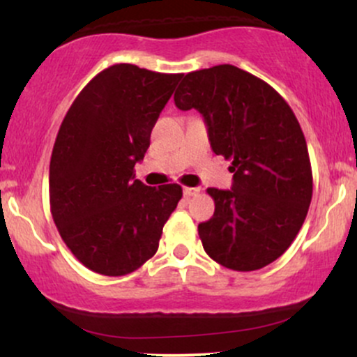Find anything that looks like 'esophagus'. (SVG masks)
I'll return each instance as SVG.
<instances>
[{
	"mask_svg": "<svg viewBox=\"0 0 357 357\" xmlns=\"http://www.w3.org/2000/svg\"><path fill=\"white\" fill-rule=\"evenodd\" d=\"M183 192H184V196H186V198H191V196H196L199 192V188H191V186H186L183 190Z\"/></svg>",
	"mask_w": 357,
	"mask_h": 357,
	"instance_id": "1",
	"label": "esophagus"
}]
</instances>
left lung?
Listing matches in <instances>:
<instances>
[{
	"label": "left lung",
	"mask_w": 357,
	"mask_h": 357,
	"mask_svg": "<svg viewBox=\"0 0 357 357\" xmlns=\"http://www.w3.org/2000/svg\"><path fill=\"white\" fill-rule=\"evenodd\" d=\"M174 104L203 114L211 149L235 173L231 190H206L215 213L198 225L204 252L236 272L267 267L296 240L312 199L296 114L267 82L228 63L186 73Z\"/></svg>",
	"instance_id": "obj_1"
}]
</instances>
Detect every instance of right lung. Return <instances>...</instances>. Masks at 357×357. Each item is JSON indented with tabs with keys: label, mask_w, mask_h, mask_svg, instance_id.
Listing matches in <instances>:
<instances>
[{
	"label": "right lung",
	"mask_w": 357,
	"mask_h": 357,
	"mask_svg": "<svg viewBox=\"0 0 357 357\" xmlns=\"http://www.w3.org/2000/svg\"><path fill=\"white\" fill-rule=\"evenodd\" d=\"M181 77L110 65L61 122L50 159V211L61 240L92 272L127 275L158 252L183 190L146 186L134 166Z\"/></svg>",
	"instance_id": "1"
}]
</instances>
